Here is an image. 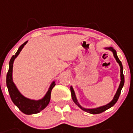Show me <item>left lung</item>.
<instances>
[{
    "instance_id": "8db88e82",
    "label": "left lung",
    "mask_w": 133,
    "mask_h": 133,
    "mask_svg": "<svg viewBox=\"0 0 133 133\" xmlns=\"http://www.w3.org/2000/svg\"><path fill=\"white\" fill-rule=\"evenodd\" d=\"M105 49H107V50H111L112 53H113V55L115 56V58L116 61H117V62L119 63L120 66V72H121V82H120V84H119V88H118L117 91V92H116L115 95V97H114L113 99L109 103H108L107 105H103V106H101V107L99 108H93V109H86V108H83L82 106H81V105L79 104V102L77 101V99L76 98V96H75V91L73 90L72 87L71 86L70 87V90H71V95H72V100L73 101L75 102V104H77L78 106H79L81 109H82L83 111L85 112H87L88 113H90V114H93V115H95V114H99V113H101V112H103L105 111L106 110L109 109L110 108H111L112 106H113L116 103V102L117 101L118 99H119V95L121 94V91H122V89L124 86V75L123 74V66H122V63L121 62V61L118 58L117 55V52H116L115 50H114L113 48H111V47H110V48H106Z\"/></svg>"
}]
</instances>
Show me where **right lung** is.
Returning <instances> with one entry per match:
<instances>
[{"instance_id": "right-lung-1", "label": "right lung", "mask_w": 133, "mask_h": 133, "mask_svg": "<svg viewBox=\"0 0 133 133\" xmlns=\"http://www.w3.org/2000/svg\"><path fill=\"white\" fill-rule=\"evenodd\" d=\"M27 43L28 41H26L23 44H22L20 46L15 55H13L9 61V70H8L7 77H6V83H7V87L8 91H9V94L13 103L19 108V110L22 112H23L24 114H26V115H32V114L38 113L43 110L48 105V103H50V101L51 92H52V88L54 87V85L56 84L54 81L50 85V88L46 93V95H45V97L42 99H40L38 101L31 100V99L23 97L20 93L19 91L18 90V89L16 88L15 84L14 83L13 80H12V69H13L14 61L16 58V56L19 54L21 50L23 48V47Z\"/></svg>"}]
</instances>
